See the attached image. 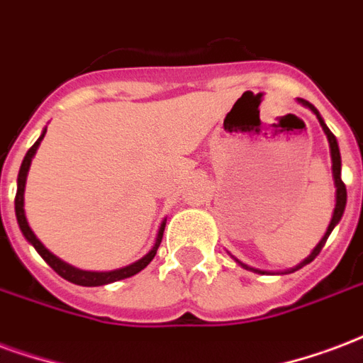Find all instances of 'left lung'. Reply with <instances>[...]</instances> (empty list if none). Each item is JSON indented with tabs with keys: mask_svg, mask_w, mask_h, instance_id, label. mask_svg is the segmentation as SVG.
<instances>
[{
	"mask_svg": "<svg viewBox=\"0 0 363 363\" xmlns=\"http://www.w3.org/2000/svg\"><path fill=\"white\" fill-rule=\"evenodd\" d=\"M302 106L310 107L311 111L315 113V117H318L319 125H321V128H323V133L327 134V140H329V147H331V161H333V179H335V189H337V203H335V211H333V217H331V223H329V227H327V230H325L323 238L319 240V244L315 246V248L311 250V254L308 257H306L304 262H300V264L296 265V267H292L289 273H292V271L296 269H302L304 265H308L310 262H313L315 259V256H318L319 252H321V248L325 246V242H327V238H329V235H331V230L337 227V223L340 221V217H342V213H345V208H346V186L345 182H342V179H340V152H339V144H337V138H335V134L329 130V127L325 125L323 117L319 115V111L315 109V107L311 106L310 101H306V99H298ZM235 262L238 265H242L244 269H250V271H256V273H262L264 275L265 271H259V269H254V267H248V265H244L242 262H238L235 257Z\"/></svg>",
	"mask_w": 363,
	"mask_h": 363,
	"instance_id": "obj_1",
	"label": "left lung"
}]
</instances>
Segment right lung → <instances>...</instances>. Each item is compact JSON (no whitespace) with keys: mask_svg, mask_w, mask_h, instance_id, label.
I'll return each mask as SVG.
<instances>
[{"mask_svg":"<svg viewBox=\"0 0 363 363\" xmlns=\"http://www.w3.org/2000/svg\"><path fill=\"white\" fill-rule=\"evenodd\" d=\"M44 134L45 130L42 133V136H40L38 140L34 142V146L26 152L23 163H21V171H18V177H17L15 213H17V223H18V227H21V233L24 235V238H26V240L36 248V252H38L40 256L45 259V264L50 265L57 275H61V277L67 279V281H71V283L80 284V286H101V284L115 283V281L128 279V277H133V275H136V273H140V271L144 269L152 259H154L155 252H157V248H160L161 238H163V230H165V221L161 223L160 230H157L154 248L150 250L146 256L142 257V259H138V262H134V264L127 265V267H121V269H115V271H84V269H79V267H72V265H69L67 262H63V259H59L55 254H52L50 250L45 248L44 244L40 242L38 236L32 233L30 225H28L26 216H24V184H26V174H28V169H30L32 157H34V154H36V150H38L40 142H42V138H44Z\"/></svg>","mask_w":363,"mask_h":363,"instance_id":"right-lung-1","label":"right lung"}]
</instances>
